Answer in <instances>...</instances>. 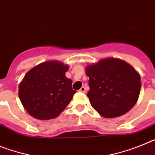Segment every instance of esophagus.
Here are the masks:
<instances>
[{
	"instance_id": "34e87169",
	"label": "esophagus",
	"mask_w": 155,
	"mask_h": 155,
	"mask_svg": "<svg viewBox=\"0 0 155 155\" xmlns=\"http://www.w3.org/2000/svg\"><path fill=\"white\" fill-rule=\"evenodd\" d=\"M80 92H86V88H85V87L84 86H82L81 87V88H80Z\"/></svg>"
}]
</instances>
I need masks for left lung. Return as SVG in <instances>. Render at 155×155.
<instances>
[{
    "mask_svg": "<svg viewBox=\"0 0 155 155\" xmlns=\"http://www.w3.org/2000/svg\"><path fill=\"white\" fill-rule=\"evenodd\" d=\"M89 77L88 92L91 105L104 117L125 114L138 100L140 77L135 69L121 59H102L85 69Z\"/></svg>",
    "mask_w": 155,
    "mask_h": 155,
    "instance_id": "1",
    "label": "left lung"
}]
</instances>
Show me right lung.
Masks as SVG:
<instances>
[{"label":"right lung","mask_w":155,"mask_h":155,"mask_svg":"<svg viewBox=\"0 0 155 155\" xmlns=\"http://www.w3.org/2000/svg\"><path fill=\"white\" fill-rule=\"evenodd\" d=\"M68 66L57 61L38 65L26 73L19 84L18 96L26 111L40 120L58 117L76 92L66 78Z\"/></svg>","instance_id":"obj_1"}]
</instances>
